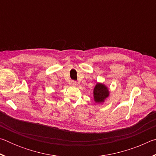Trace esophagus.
<instances>
[{
	"label": "esophagus",
	"mask_w": 156,
	"mask_h": 156,
	"mask_svg": "<svg viewBox=\"0 0 156 156\" xmlns=\"http://www.w3.org/2000/svg\"><path fill=\"white\" fill-rule=\"evenodd\" d=\"M71 84H72V86L76 87V85H77V82H76V81H72V83H71Z\"/></svg>",
	"instance_id": "esophagus-1"
}]
</instances>
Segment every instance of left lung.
<instances>
[{"mask_svg":"<svg viewBox=\"0 0 156 156\" xmlns=\"http://www.w3.org/2000/svg\"><path fill=\"white\" fill-rule=\"evenodd\" d=\"M109 88L104 83H97L93 91L94 100L96 103L102 104L109 96Z\"/></svg>","mask_w":156,"mask_h":156,"instance_id":"left-lung-1","label":"left lung"}]
</instances>
